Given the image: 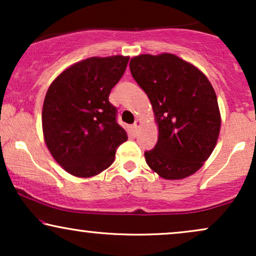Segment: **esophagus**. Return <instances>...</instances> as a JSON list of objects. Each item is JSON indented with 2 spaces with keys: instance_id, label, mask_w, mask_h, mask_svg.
Returning a JSON list of instances; mask_svg holds the SVG:
<instances>
[{
  "instance_id": "34e87169",
  "label": "esophagus",
  "mask_w": 256,
  "mask_h": 256,
  "mask_svg": "<svg viewBox=\"0 0 256 256\" xmlns=\"http://www.w3.org/2000/svg\"><path fill=\"white\" fill-rule=\"evenodd\" d=\"M140 119H137L136 122H134V124L132 125V132H134V134H137V131H138V128H140Z\"/></svg>"
}]
</instances>
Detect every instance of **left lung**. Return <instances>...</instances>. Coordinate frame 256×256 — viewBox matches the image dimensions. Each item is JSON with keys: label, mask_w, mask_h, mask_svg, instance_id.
<instances>
[{"label": "left lung", "mask_w": 256, "mask_h": 256, "mask_svg": "<svg viewBox=\"0 0 256 256\" xmlns=\"http://www.w3.org/2000/svg\"><path fill=\"white\" fill-rule=\"evenodd\" d=\"M130 71L150 100L158 125L156 144L144 152L148 166L165 179L195 173L212 154L220 131L212 84L173 54L140 55L131 58Z\"/></svg>", "instance_id": "left-lung-1"}]
</instances>
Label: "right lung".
Here are the masks:
<instances>
[{"instance_id":"1","label":"right lung","mask_w":256,"mask_h":256,"mask_svg":"<svg viewBox=\"0 0 256 256\" xmlns=\"http://www.w3.org/2000/svg\"><path fill=\"white\" fill-rule=\"evenodd\" d=\"M128 58H90L73 64L52 82L43 104L42 125L52 158L76 177H92L113 164L128 134L110 102Z\"/></svg>"}]
</instances>
